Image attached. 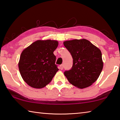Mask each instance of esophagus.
Here are the masks:
<instances>
[{
    "instance_id": "1",
    "label": "esophagus",
    "mask_w": 120,
    "mask_h": 120,
    "mask_svg": "<svg viewBox=\"0 0 120 120\" xmlns=\"http://www.w3.org/2000/svg\"><path fill=\"white\" fill-rule=\"evenodd\" d=\"M60 69L61 70H62L64 69V64H61L60 66Z\"/></svg>"
}]
</instances>
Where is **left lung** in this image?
<instances>
[{
    "label": "left lung",
    "mask_w": 120,
    "mask_h": 120,
    "mask_svg": "<svg viewBox=\"0 0 120 120\" xmlns=\"http://www.w3.org/2000/svg\"><path fill=\"white\" fill-rule=\"evenodd\" d=\"M64 44L73 59L71 70L64 72L68 82L80 89L91 86L98 79L103 68L100 49L84 38L66 41Z\"/></svg>",
    "instance_id": "1"
}]
</instances>
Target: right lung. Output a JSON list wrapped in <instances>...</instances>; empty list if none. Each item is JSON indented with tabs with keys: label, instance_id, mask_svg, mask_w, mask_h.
I'll return each instance as SVG.
<instances>
[{
	"label": "right lung",
	"instance_id": "1",
	"mask_svg": "<svg viewBox=\"0 0 120 120\" xmlns=\"http://www.w3.org/2000/svg\"><path fill=\"white\" fill-rule=\"evenodd\" d=\"M58 44L56 40H37L22 51L19 68L22 78L30 86L42 88L51 82L59 70L53 54Z\"/></svg>",
	"mask_w": 120,
	"mask_h": 120
}]
</instances>
